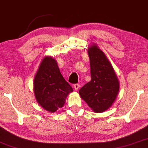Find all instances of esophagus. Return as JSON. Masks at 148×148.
<instances>
[{"instance_id": "obj_1", "label": "esophagus", "mask_w": 148, "mask_h": 148, "mask_svg": "<svg viewBox=\"0 0 148 148\" xmlns=\"http://www.w3.org/2000/svg\"><path fill=\"white\" fill-rule=\"evenodd\" d=\"M79 87H80L79 84H74V88L76 89V90H78V89H79Z\"/></svg>"}]
</instances>
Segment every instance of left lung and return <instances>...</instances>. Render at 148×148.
Listing matches in <instances>:
<instances>
[{
	"mask_svg": "<svg viewBox=\"0 0 148 148\" xmlns=\"http://www.w3.org/2000/svg\"><path fill=\"white\" fill-rule=\"evenodd\" d=\"M91 80L79 90L80 97L96 113L107 110L115 101L119 85L115 71L96 45L88 48Z\"/></svg>",
	"mask_w": 148,
	"mask_h": 148,
	"instance_id": "obj_1",
	"label": "left lung"
}]
</instances>
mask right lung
<instances>
[{
	"label": "right lung",
	"instance_id": "obj_1",
	"mask_svg": "<svg viewBox=\"0 0 148 148\" xmlns=\"http://www.w3.org/2000/svg\"><path fill=\"white\" fill-rule=\"evenodd\" d=\"M73 89L61 75L53 58L43 59L34 78V93L40 106L50 112H55L64 105L65 99Z\"/></svg>",
	"mask_w": 148,
	"mask_h": 148
}]
</instances>
